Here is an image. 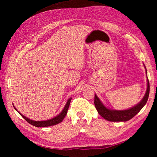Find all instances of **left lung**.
Masks as SVG:
<instances>
[{"instance_id": "1", "label": "left lung", "mask_w": 157, "mask_h": 157, "mask_svg": "<svg viewBox=\"0 0 157 157\" xmlns=\"http://www.w3.org/2000/svg\"><path fill=\"white\" fill-rule=\"evenodd\" d=\"M146 69V68H145ZM147 73V71H146ZM147 86L145 94L140 102L135 105L134 107L129 108L128 109L125 110H113L106 107L101 102L100 100L98 98L96 95H95L94 104L95 107L96 108L98 113L105 118V120L111 122H125L132 119L133 117L135 116L136 114L141 110V109L144 107L147 102L150 94V84L147 79Z\"/></svg>"}]
</instances>
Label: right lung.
<instances>
[{
  "mask_svg": "<svg viewBox=\"0 0 157 157\" xmlns=\"http://www.w3.org/2000/svg\"><path fill=\"white\" fill-rule=\"evenodd\" d=\"M72 98H69V99L67 100V102H66V104L65 105L64 108L63 109V110L61 111V113L59 114V115H57V116L54 117V118H52L51 119H49V120H47V121H33V120H30V119H29L27 117H25V116H23L21 114L19 111H18L17 109L14 107L16 110H17L18 113L20 114V115L23 117V118L25 119V120L29 123L30 124H31L32 125H33L34 127H49V126H52V125H55V124H59V123H61L63 121V119L65 118V116H66V113H67V111L68 109V107H69V105H70V102H71V100Z\"/></svg>",
  "mask_w": 157,
  "mask_h": 157,
  "instance_id": "right-lung-1",
  "label": "right lung"
}]
</instances>
